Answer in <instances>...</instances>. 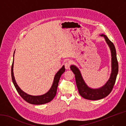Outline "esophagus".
Returning a JSON list of instances; mask_svg holds the SVG:
<instances>
[{
	"instance_id": "esophagus-1",
	"label": "esophagus",
	"mask_w": 126,
	"mask_h": 126,
	"mask_svg": "<svg viewBox=\"0 0 126 126\" xmlns=\"http://www.w3.org/2000/svg\"><path fill=\"white\" fill-rule=\"evenodd\" d=\"M70 65H71V63H70L69 62H66V63H64V67H65V68H66V69H69L70 68Z\"/></svg>"
}]
</instances>
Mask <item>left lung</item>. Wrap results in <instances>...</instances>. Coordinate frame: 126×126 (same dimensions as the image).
Listing matches in <instances>:
<instances>
[{
  "instance_id": "1",
  "label": "left lung",
  "mask_w": 126,
  "mask_h": 126,
  "mask_svg": "<svg viewBox=\"0 0 126 126\" xmlns=\"http://www.w3.org/2000/svg\"><path fill=\"white\" fill-rule=\"evenodd\" d=\"M101 36L105 38L110 49L112 54V72L107 83L103 87L98 89L90 88L85 84L78 68L73 65L70 67V69L75 74V81L79 94L83 98L87 100H100L108 96L113 88L118 72V63L114 45L105 35L101 34Z\"/></svg>"
}]
</instances>
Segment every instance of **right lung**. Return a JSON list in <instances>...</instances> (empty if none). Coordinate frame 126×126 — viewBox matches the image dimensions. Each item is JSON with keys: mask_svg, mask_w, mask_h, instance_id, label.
<instances>
[{"mask_svg": "<svg viewBox=\"0 0 126 126\" xmlns=\"http://www.w3.org/2000/svg\"><path fill=\"white\" fill-rule=\"evenodd\" d=\"M13 57H14V55H13ZM13 62H14V58H13V61L12 63V67H11L12 79L15 87H16L17 92H18L19 94L21 95V97L26 102L32 104L40 105V104L47 103L49 102L50 101H51L56 94L57 87L58 85V83L59 81L60 78L61 77V75H62V74L65 71L64 66H63L59 70L58 72L56 74V75H55L52 86L51 89L49 90V91L47 93L41 95L34 96V95H31L28 94L24 92L23 90H22L21 89L18 87L17 84H16V80H15L14 74H13Z\"/></svg>", "mask_w": 126, "mask_h": 126, "instance_id": "right-lung-1", "label": "right lung"}]
</instances>
